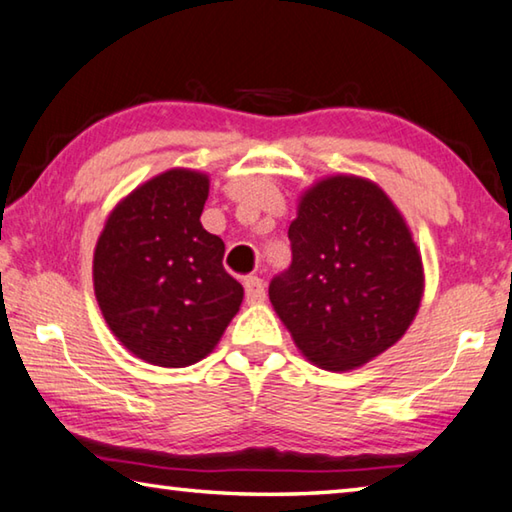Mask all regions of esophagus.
<instances>
[{"label":"esophagus","instance_id":"obj_1","mask_svg":"<svg viewBox=\"0 0 512 512\" xmlns=\"http://www.w3.org/2000/svg\"><path fill=\"white\" fill-rule=\"evenodd\" d=\"M244 287H246V300L250 305H259V302L266 300V284L264 280H259V277L250 275L244 282Z\"/></svg>","mask_w":512,"mask_h":512}]
</instances>
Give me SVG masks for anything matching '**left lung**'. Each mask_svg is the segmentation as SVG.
Wrapping results in <instances>:
<instances>
[{"label":"left lung","mask_w":512,"mask_h":512,"mask_svg":"<svg viewBox=\"0 0 512 512\" xmlns=\"http://www.w3.org/2000/svg\"><path fill=\"white\" fill-rule=\"evenodd\" d=\"M291 266L268 298L309 361L354 370L402 339L424 293L404 216L372 180L329 176L300 196Z\"/></svg>","instance_id":"left-lung-1"}]
</instances>
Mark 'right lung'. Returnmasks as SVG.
Wrapping results in <instances>:
<instances>
[{
	"instance_id": "obj_1",
	"label": "right lung",
	"mask_w": 512,
	"mask_h": 512,
	"mask_svg": "<svg viewBox=\"0 0 512 512\" xmlns=\"http://www.w3.org/2000/svg\"><path fill=\"white\" fill-rule=\"evenodd\" d=\"M210 178L169 169L110 212L94 248V296L112 334L162 368L205 359L244 300L223 268V241L203 228Z\"/></svg>"
}]
</instances>
